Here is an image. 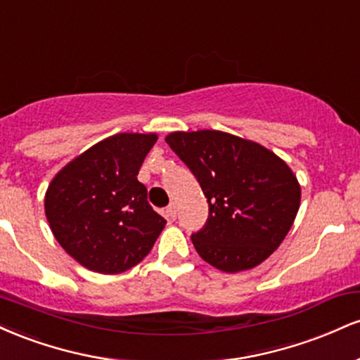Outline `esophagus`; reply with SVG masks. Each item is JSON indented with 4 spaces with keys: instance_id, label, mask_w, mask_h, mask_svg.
Returning a JSON list of instances; mask_svg holds the SVG:
<instances>
[{
    "instance_id": "obj_1",
    "label": "esophagus",
    "mask_w": 360,
    "mask_h": 360,
    "mask_svg": "<svg viewBox=\"0 0 360 360\" xmlns=\"http://www.w3.org/2000/svg\"><path fill=\"white\" fill-rule=\"evenodd\" d=\"M166 217H169L171 218V220H176V217H177V212H176V205L174 203H171L166 208Z\"/></svg>"
}]
</instances>
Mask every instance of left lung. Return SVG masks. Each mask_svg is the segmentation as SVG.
<instances>
[{
	"mask_svg": "<svg viewBox=\"0 0 360 360\" xmlns=\"http://www.w3.org/2000/svg\"><path fill=\"white\" fill-rule=\"evenodd\" d=\"M166 142L188 166L208 201L194 249L217 269L259 266L284 240L301 189L284 160L259 143L218 130L174 131Z\"/></svg>",
	"mask_w": 360,
	"mask_h": 360,
	"instance_id": "left-lung-1",
	"label": "left lung"
}]
</instances>
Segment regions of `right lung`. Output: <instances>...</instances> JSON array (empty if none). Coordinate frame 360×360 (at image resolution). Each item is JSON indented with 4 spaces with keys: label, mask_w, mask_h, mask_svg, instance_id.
<instances>
[{
    "label": "right lung",
    "mask_w": 360,
    "mask_h": 360,
    "mask_svg": "<svg viewBox=\"0 0 360 360\" xmlns=\"http://www.w3.org/2000/svg\"><path fill=\"white\" fill-rule=\"evenodd\" d=\"M157 135L118 134L69 162L45 194L53 237L77 262L101 274L139 264L166 220L152 210L137 174Z\"/></svg>",
    "instance_id": "1"
}]
</instances>
